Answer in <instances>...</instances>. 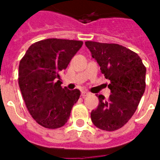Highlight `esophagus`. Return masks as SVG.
<instances>
[{
    "mask_svg": "<svg viewBox=\"0 0 160 160\" xmlns=\"http://www.w3.org/2000/svg\"><path fill=\"white\" fill-rule=\"evenodd\" d=\"M90 92H87V91H82L81 92V96H82L83 98H85V96H87V95H90Z\"/></svg>",
    "mask_w": 160,
    "mask_h": 160,
    "instance_id": "esophagus-1",
    "label": "esophagus"
}]
</instances>
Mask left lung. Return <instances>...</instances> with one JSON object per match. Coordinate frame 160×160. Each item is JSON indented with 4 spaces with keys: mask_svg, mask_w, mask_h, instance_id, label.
<instances>
[{
    "mask_svg": "<svg viewBox=\"0 0 160 160\" xmlns=\"http://www.w3.org/2000/svg\"><path fill=\"white\" fill-rule=\"evenodd\" d=\"M91 56L110 80L111 95H98L99 105L90 114L95 126L106 131L123 127L136 110L145 90L146 68L138 54L118 44L86 41Z\"/></svg>",
    "mask_w": 160,
    "mask_h": 160,
    "instance_id": "left-lung-1",
    "label": "left lung"
}]
</instances>
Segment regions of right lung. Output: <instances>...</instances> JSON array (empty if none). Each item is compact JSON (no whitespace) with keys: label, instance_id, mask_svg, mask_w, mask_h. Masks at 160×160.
Instances as JSON below:
<instances>
[{"label":"right lung","instance_id":"add662e5","mask_svg":"<svg viewBox=\"0 0 160 160\" xmlns=\"http://www.w3.org/2000/svg\"><path fill=\"white\" fill-rule=\"evenodd\" d=\"M82 45L80 41L46 39L32 44L20 61L19 86L30 114L41 126L65 125L79 100L80 90L63 88L59 74Z\"/></svg>","mask_w":160,"mask_h":160}]
</instances>
